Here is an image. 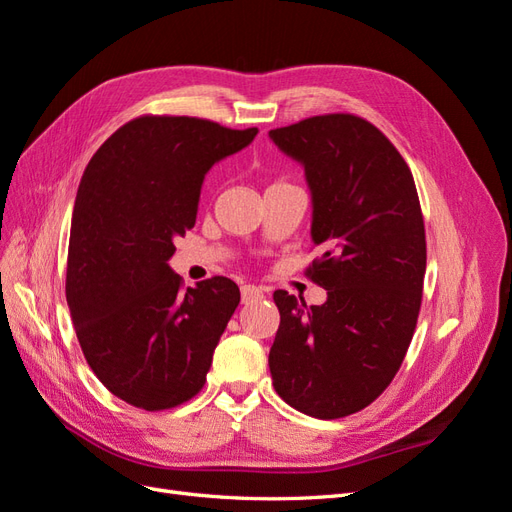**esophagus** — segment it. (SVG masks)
<instances>
[{
  "instance_id": "34e87169",
  "label": "esophagus",
  "mask_w": 512,
  "mask_h": 512,
  "mask_svg": "<svg viewBox=\"0 0 512 512\" xmlns=\"http://www.w3.org/2000/svg\"><path fill=\"white\" fill-rule=\"evenodd\" d=\"M262 294H265V290H262L260 286H254V284L241 286V301L243 303H254V301L262 299Z\"/></svg>"
}]
</instances>
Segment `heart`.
<instances>
[{"label":"heart","instance_id":"1","mask_svg":"<svg viewBox=\"0 0 512 512\" xmlns=\"http://www.w3.org/2000/svg\"><path fill=\"white\" fill-rule=\"evenodd\" d=\"M275 183H284V181H275Z\"/></svg>","mask_w":512,"mask_h":512}]
</instances>
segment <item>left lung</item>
<instances>
[{"label": "left lung", "mask_w": 512, "mask_h": 512, "mask_svg": "<svg viewBox=\"0 0 512 512\" xmlns=\"http://www.w3.org/2000/svg\"><path fill=\"white\" fill-rule=\"evenodd\" d=\"M269 136L305 166L322 247L305 275L327 290L309 307L273 292L269 369L288 406L331 421L367 408L404 363L427 267L423 211L406 160L359 115L307 117Z\"/></svg>", "instance_id": "left-lung-1"}]
</instances>
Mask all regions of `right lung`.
Returning <instances> with one entry per match:
<instances>
[{"instance_id":"add662e5","label":"right lung","mask_w":512,"mask_h":512,"mask_svg":"<svg viewBox=\"0 0 512 512\" xmlns=\"http://www.w3.org/2000/svg\"><path fill=\"white\" fill-rule=\"evenodd\" d=\"M256 134L198 117L141 115L108 136L85 168L66 301L89 367L134 408L170 410L205 386L241 294L222 275L183 290L168 258L196 224L207 170Z\"/></svg>"}]
</instances>
